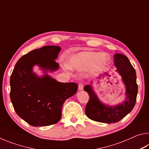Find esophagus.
Returning <instances> with one entry per match:
<instances>
[{"instance_id":"obj_1","label":"esophagus","mask_w":149,"mask_h":149,"mask_svg":"<svg viewBox=\"0 0 149 149\" xmlns=\"http://www.w3.org/2000/svg\"><path fill=\"white\" fill-rule=\"evenodd\" d=\"M78 89L79 91L84 89V84H83V83H79V85H78Z\"/></svg>"}]
</instances>
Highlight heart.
Returning a JSON list of instances; mask_svg holds the SVG:
<instances>
[{
  "mask_svg": "<svg viewBox=\"0 0 149 149\" xmlns=\"http://www.w3.org/2000/svg\"><path fill=\"white\" fill-rule=\"evenodd\" d=\"M108 57L107 54L92 51H82L74 54L68 58L67 67L70 69L83 71L89 68L91 72H97L107 66Z\"/></svg>",
  "mask_w": 149,
  "mask_h": 149,
  "instance_id": "obj_1",
  "label": "heart"
}]
</instances>
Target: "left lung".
<instances>
[{
  "mask_svg": "<svg viewBox=\"0 0 149 149\" xmlns=\"http://www.w3.org/2000/svg\"><path fill=\"white\" fill-rule=\"evenodd\" d=\"M114 56L116 71L119 73L125 86V99L119 104L107 106L99 100L91 85H85L84 90L90 97L85 114L89 119L96 122L107 123L119 122L132 110L136 102L138 86L134 68L125 55L116 54Z\"/></svg>",
  "mask_w": 149,
  "mask_h": 149,
  "instance_id": "8db88e82",
  "label": "left lung"
}]
</instances>
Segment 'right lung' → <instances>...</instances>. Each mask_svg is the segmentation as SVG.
Returning a JSON list of instances; mask_svg holds the SVG:
<instances>
[{"label": "right lung", "mask_w": 149, "mask_h": 149, "mask_svg": "<svg viewBox=\"0 0 149 149\" xmlns=\"http://www.w3.org/2000/svg\"><path fill=\"white\" fill-rule=\"evenodd\" d=\"M61 50L58 46L35 49L18 60L12 73L10 97L16 114L29 125L47 126L56 123L62 116L65 100L76 93L75 83L57 81L48 74L59 68L56 62ZM37 65L45 74L39 77L32 72Z\"/></svg>", "instance_id": "right-lung-1"}]
</instances>
